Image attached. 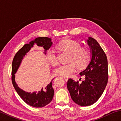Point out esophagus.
Returning a JSON list of instances; mask_svg holds the SVG:
<instances>
[{"label": "esophagus", "mask_w": 121, "mask_h": 121, "mask_svg": "<svg viewBox=\"0 0 121 121\" xmlns=\"http://www.w3.org/2000/svg\"><path fill=\"white\" fill-rule=\"evenodd\" d=\"M63 78L65 79V81H67L68 80V78H69L68 77H67V76H63Z\"/></svg>", "instance_id": "1"}]
</instances>
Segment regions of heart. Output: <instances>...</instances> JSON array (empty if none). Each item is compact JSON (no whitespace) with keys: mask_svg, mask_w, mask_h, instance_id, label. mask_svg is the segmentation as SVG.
<instances>
[{"mask_svg":"<svg viewBox=\"0 0 121 121\" xmlns=\"http://www.w3.org/2000/svg\"><path fill=\"white\" fill-rule=\"evenodd\" d=\"M78 41L71 39H65L59 42L57 47L61 50L69 52L68 63H61L56 67L54 72L58 75L68 76L74 72L77 65L79 68L83 69L87 66L91 60L88 49L81 46ZM47 58L51 64L55 65L58 62L57 51L54 48H50L47 51Z\"/></svg>","mask_w":121,"mask_h":121,"instance_id":"b5f03b06","label":"heart"}]
</instances>
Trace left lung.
Returning <instances> with one entry per match:
<instances>
[{
	"label": "left lung",
	"instance_id": "left-lung-1",
	"mask_svg": "<svg viewBox=\"0 0 121 121\" xmlns=\"http://www.w3.org/2000/svg\"><path fill=\"white\" fill-rule=\"evenodd\" d=\"M87 43L92 51L90 64L79 74L85 75L82 83L69 78L67 89L72 100L77 105L87 106L95 104L101 97L107 85L108 69L107 56L95 39L89 37Z\"/></svg>",
	"mask_w": 121,
	"mask_h": 121
}]
</instances>
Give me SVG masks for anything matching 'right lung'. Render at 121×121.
<instances>
[{"instance_id": "add662e5", "label": "right lung", "mask_w": 121, "mask_h": 121, "mask_svg": "<svg viewBox=\"0 0 121 121\" xmlns=\"http://www.w3.org/2000/svg\"><path fill=\"white\" fill-rule=\"evenodd\" d=\"M34 43H36L39 46L43 47L45 51L48 50L52 44L51 39L48 37H38L34 41H32L29 44H26L21 48L17 51L14 56L12 65V82L14 89L17 92L21 99L32 107L39 108L43 107L50 103L54 95V89L52 87L53 79L50 82L45 86L44 88L39 90L37 92L28 93L20 89L17 86L15 82V75L23 56L29 52Z\"/></svg>"}]
</instances>
